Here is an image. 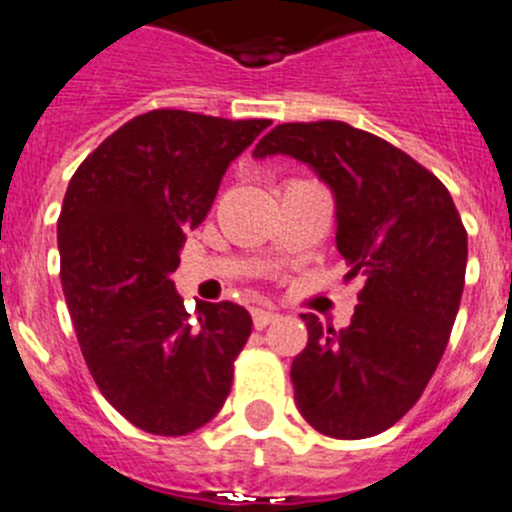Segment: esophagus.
Masks as SVG:
<instances>
[{
	"label": "esophagus",
	"mask_w": 512,
	"mask_h": 512,
	"mask_svg": "<svg viewBox=\"0 0 512 512\" xmlns=\"http://www.w3.org/2000/svg\"><path fill=\"white\" fill-rule=\"evenodd\" d=\"M275 320H280V315L272 307H257V310H252V322H255L257 330H262V327H267Z\"/></svg>",
	"instance_id": "esophagus-1"
}]
</instances>
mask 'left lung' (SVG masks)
Here are the masks:
<instances>
[{"instance_id":"obj_1","label":"left lung","mask_w":512,"mask_h":512,"mask_svg":"<svg viewBox=\"0 0 512 512\" xmlns=\"http://www.w3.org/2000/svg\"><path fill=\"white\" fill-rule=\"evenodd\" d=\"M252 155L295 157L335 195L337 250L365 285L342 330L302 315L290 377L317 433L372 438L418 403L443 357L465 285L463 220L433 172L347 122L277 124Z\"/></svg>"}]
</instances>
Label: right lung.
<instances>
[{
  "label": "right lung",
  "mask_w": 512,
  "mask_h": 512,
  "mask_svg": "<svg viewBox=\"0 0 512 512\" xmlns=\"http://www.w3.org/2000/svg\"><path fill=\"white\" fill-rule=\"evenodd\" d=\"M270 124L152 109L69 180L57 222L64 300L99 393L145 433H192L230 395L250 312L197 302L190 317L172 272L230 162Z\"/></svg>",
  "instance_id": "1"
}]
</instances>
